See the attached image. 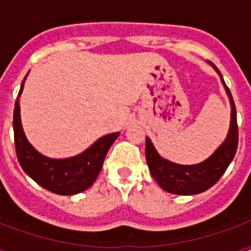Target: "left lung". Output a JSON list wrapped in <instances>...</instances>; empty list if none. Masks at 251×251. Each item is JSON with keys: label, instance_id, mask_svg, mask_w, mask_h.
I'll use <instances>...</instances> for the list:
<instances>
[{"label": "left lung", "instance_id": "1", "mask_svg": "<svg viewBox=\"0 0 251 251\" xmlns=\"http://www.w3.org/2000/svg\"><path fill=\"white\" fill-rule=\"evenodd\" d=\"M211 66L219 72L222 77L221 71L216 68L215 64L211 63ZM222 82L226 87L227 94L230 97V102H231V124H230V131H228L226 141L218 148V151L211 157L196 165L174 164L160 157L151 140L147 138L145 156H147L148 167L154 180L164 191L176 195H195L207 191L223 176L227 167L230 165L235 156L238 148L237 109H235L231 93L226 86L223 77H222Z\"/></svg>", "mask_w": 251, "mask_h": 251}]
</instances>
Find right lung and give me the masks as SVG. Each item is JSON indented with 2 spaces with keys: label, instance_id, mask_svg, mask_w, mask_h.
I'll return each mask as SVG.
<instances>
[{
  "label": "right lung",
  "instance_id": "obj_1",
  "mask_svg": "<svg viewBox=\"0 0 251 251\" xmlns=\"http://www.w3.org/2000/svg\"><path fill=\"white\" fill-rule=\"evenodd\" d=\"M23 86L24 82L19 95ZM13 131L16 154L21 168L37 184L57 195H75L90 188L102 169L106 153L120 136V133H111L102 137L86 152L75 157L63 160L48 158L37 152L25 137L20 121L19 97L14 103Z\"/></svg>",
  "mask_w": 251,
  "mask_h": 251
}]
</instances>
